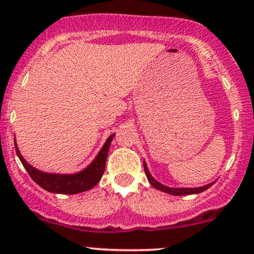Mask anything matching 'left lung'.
<instances>
[{"instance_id":"left-lung-1","label":"left lung","mask_w":254,"mask_h":254,"mask_svg":"<svg viewBox=\"0 0 254 254\" xmlns=\"http://www.w3.org/2000/svg\"><path fill=\"white\" fill-rule=\"evenodd\" d=\"M144 166V172H145V176H147L148 180L156 190H160L165 193H170L172 196H186V194H196V193H200V192L208 190L210 186H212L215 184V182H212L208 185H204V186H199V188H170V186H166L164 184L159 183L156 179H154V177L151 176L149 170H148L147 164L143 162Z\"/></svg>"}]
</instances>
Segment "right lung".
<instances>
[{
  "mask_svg": "<svg viewBox=\"0 0 254 254\" xmlns=\"http://www.w3.org/2000/svg\"><path fill=\"white\" fill-rule=\"evenodd\" d=\"M116 133L111 135L106 139L103 148L95 156L90 164L87 166L82 171L77 172L74 174H58V173H48V172H43L37 170L36 167L31 166L24 159V156L20 153L19 148L15 142V151L19 156L20 161L24 165L26 171L28 172L32 179L36 182L40 188L44 190L52 192V193H63V194H75L80 193V192L88 191L90 189L94 188L97 184L100 182L101 177H103L105 171V165H106L107 154H109L110 144L112 142V138L115 137Z\"/></svg>",
  "mask_w": 254,
  "mask_h": 254,
  "instance_id": "right-lung-1",
  "label": "right lung"
}]
</instances>
